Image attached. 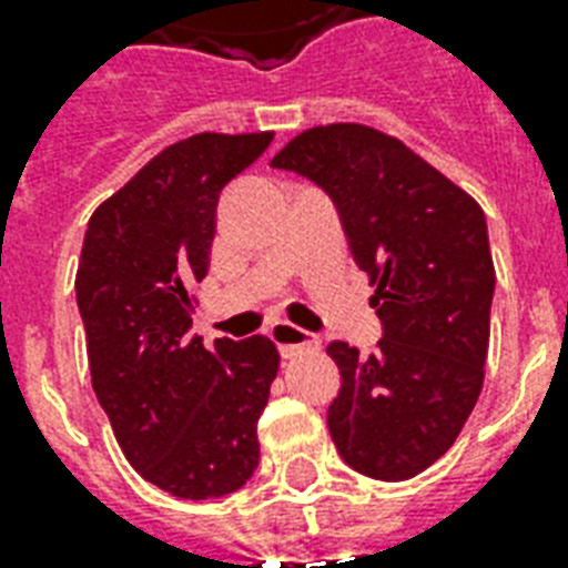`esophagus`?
Returning <instances> with one entry per match:
<instances>
[{
	"label": "esophagus",
	"instance_id": "1",
	"mask_svg": "<svg viewBox=\"0 0 568 568\" xmlns=\"http://www.w3.org/2000/svg\"><path fill=\"white\" fill-rule=\"evenodd\" d=\"M271 338H274L276 347H280V354H283L285 359H292V356L303 354V351H315V347H318V338L312 336V333H306V329L294 327L288 321L274 324V327H271Z\"/></svg>",
	"mask_w": 568,
	"mask_h": 568
}]
</instances>
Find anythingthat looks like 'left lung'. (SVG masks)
Returning <instances> with one entry per match:
<instances>
[{
	"instance_id": "8db88e82",
	"label": "left lung",
	"mask_w": 568,
	"mask_h": 568,
	"mask_svg": "<svg viewBox=\"0 0 568 568\" xmlns=\"http://www.w3.org/2000/svg\"><path fill=\"white\" fill-rule=\"evenodd\" d=\"M271 168L333 200L354 262L377 283V351L327 345L342 374L329 436L359 475L415 477L454 445L484 386L495 294L484 209L409 146L359 123L310 129Z\"/></svg>"
}]
</instances>
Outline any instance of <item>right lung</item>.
<instances>
[{"label": "right lung", "mask_w": 568, "mask_h": 568, "mask_svg": "<svg viewBox=\"0 0 568 568\" xmlns=\"http://www.w3.org/2000/svg\"><path fill=\"white\" fill-rule=\"evenodd\" d=\"M271 132L185 138L91 214L75 274L97 400L141 477L205 501L247 484L280 354L271 338L191 336V283L209 267L221 191Z\"/></svg>", "instance_id": "1"}]
</instances>
